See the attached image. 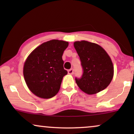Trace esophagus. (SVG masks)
Listing matches in <instances>:
<instances>
[{"instance_id": "1", "label": "esophagus", "mask_w": 134, "mask_h": 134, "mask_svg": "<svg viewBox=\"0 0 134 134\" xmlns=\"http://www.w3.org/2000/svg\"><path fill=\"white\" fill-rule=\"evenodd\" d=\"M68 72L69 74H73V73H74V69H69L68 71Z\"/></svg>"}]
</instances>
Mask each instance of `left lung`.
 Listing matches in <instances>:
<instances>
[{
  "mask_svg": "<svg viewBox=\"0 0 134 134\" xmlns=\"http://www.w3.org/2000/svg\"><path fill=\"white\" fill-rule=\"evenodd\" d=\"M83 69L80 78L76 77L80 89L88 94H93L106 88L113 77L111 58L99 45L87 41L74 43Z\"/></svg>",
  "mask_w": 134,
  "mask_h": 134,
  "instance_id": "obj_1",
  "label": "left lung"
}]
</instances>
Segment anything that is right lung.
<instances>
[{
	"mask_svg": "<svg viewBox=\"0 0 134 134\" xmlns=\"http://www.w3.org/2000/svg\"><path fill=\"white\" fill-rule=\"evenodd\" d=\"M68 42L52 40L31 52L25 60L23 74L27 87L36 96L43 99L57 94L62 79L68 74L62 59Z\"/></svg>",
	"mask_w": 134,
	"mask_h": 134,
	"instance_id": "obj_1",
	"label": "right lung"
}]
</instances>
